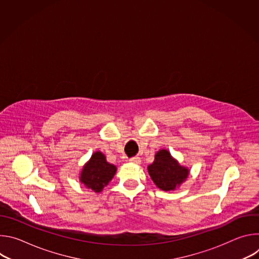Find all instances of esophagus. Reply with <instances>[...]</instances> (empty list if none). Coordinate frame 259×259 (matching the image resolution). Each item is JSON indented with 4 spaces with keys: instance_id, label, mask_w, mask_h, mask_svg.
<instances>
[{
    "instance_id": "34e87169",
    "label": "esophagus",
    "mask_w": 259,
    "mask_h": 259,
    "mask_svg": "<svg viewBox=\"0 0 259 259\" xmlns=\"http://www.w3.org/2000/svg\"><path fill=\"white\" fill-rule=\"evenodd\" d=\"M129 162L132 163V164H140V163H141V160H140L139 157H133V158H131V159L129 160Z\"/></svg>"
}]
</instances>
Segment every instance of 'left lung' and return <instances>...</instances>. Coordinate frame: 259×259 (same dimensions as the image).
<instances>
[{
	"instance_id": "8db88e82",
	"label": "left lung",
	"mask_w": 259,
	"mask_h": 259,
	"mask_svg": "<svg viewBox=\"0 0 259 259\" xmlns=\"http://www.w3.org/2000/svg\"><path fill=\"white\" fill-rule=\"evenodd\" d=\"M147 171L156 186L164 192L178 189L190 174V169L180 165L165 149L156 153L154 162L147 166Z\"/></svg>"
}]
</instances>
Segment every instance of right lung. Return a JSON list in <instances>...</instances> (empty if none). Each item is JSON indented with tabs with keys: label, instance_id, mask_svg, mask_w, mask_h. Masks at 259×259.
Returning <instances> with one entry per match:
<instances>
[{
	"label": "right lung",
	"instance_id": "obj_1",
	"mask_svg": "<svg viewBox=\"0 0 259 259\" xmlns=\"http://www.w3.org/2000/svg\"><path fill=\"white\" fill-rule=\"evenodd\" d=\"M117 172V167L109 164L101 152H94L89 161L83 166L79 179L84 186L94 193H101L103 188L112 180Z\"/></svg>",
	"mask_w": 259,
	"mask_h": 259
}]
</instances>
